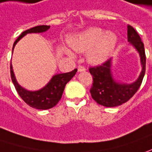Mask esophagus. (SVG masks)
Wrapping results in <instances>:
<instances>
[{"label":"esophagus","mask_w":152,"mask_h":152,"mask_svg":"<svg viewBox=\"0 0 152 152\" xmlns=\"http://www.w3.org/2000/svg\"><path fill=\"white\" fill-rule=\"evenodd\" d=\"M77 70H78V72H84V71H86V67L83 66H78Z\"/></svg>","instance_id":"1"}]
</instances>
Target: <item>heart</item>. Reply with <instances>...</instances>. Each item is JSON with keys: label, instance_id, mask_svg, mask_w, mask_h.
Masks as SVG:
<instances>
[{"label": "heart", "instance_id": "b5f03b06", "mask_svg": "<svg viewBox=\"0 0 152 152\" xmlns=\"http://www.w3.org/2000/svg\"><path fill=\"white\" fill-rule=\"evenodd\" d=\"M73 50L83 52L90 49L88 59L91 63L98 64L105 61L111 54L116 43V36L111 31L104 32L98 27H91L69 40ZM69 55L72 52L66 50Z\"/></svg>", "mask_w": 152, "mask_h": 152}]
</instances>
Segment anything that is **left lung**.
<instances>
[{
  "label": "left lung",
  "instance_id": "left-lung-1",
  "mask_svg": "<svg viewBox=\"0 0 152 152\" xmlns=\"http://www.w3.org/2000/svg\"><path fill=\"white\" fill-rule=\"evenodd\" d=\"M128 41L137 50L141 56L142 71L137 81L132 84H120L113 80L111 73V59L102 65L89 68L93 78L91 95L98 104L106 107L122 105L132 97L141 86L145 72V53L144 44L140 36L132 26H127Z\"/></svg>",
  "mask_w": 152,
  "mask_h": 152
}]
</instances>
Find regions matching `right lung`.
<instances>
[{
  "label": "right lung",
  "mask_w": 152,
  "mask_h": 152,
  "mask_svg": "<svg viewBox=\"0 0 152 152\" xmlns=\"http://www.w3.org/2000/svg\"><path fill=\"white\" fill-rule=\"evenodd\" d=\"M49 28H50V26H37L25 31L15 40L12 49H14L15 44L20 41V39H21L27 33L44 32ZM76 72H77V69H75L70 72L56 75L52 77L50 82L46 85L44 88L37 91H29L18 85L17 81L15 80L14 73H13L12 66L11 65V80L15 86V88L18 95L28 106L31 107H34L36 109H39V110L50 109L58 103L62 96L66 85L75 76Z\"/></svg>",
  "instance_id": "right-lung-1"
}]
</instances>
